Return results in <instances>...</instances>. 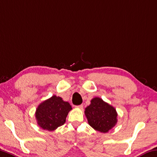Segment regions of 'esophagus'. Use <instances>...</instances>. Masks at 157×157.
Here are the masks:
<instances>
[{
  "label": "esophagus",
  "instance_id": "esophagus-1",
  "mask_svg": "<svg viewBox=\"0 0 157 157\" xmlns=\"http://www.w3.org/2000/svg\"><path fill=\"white\" fill-rule=\"evenodd\" d=\"M76 108H79V109H82L83 108V105H76L75 106Z\"/></svg>",
  "mask_w": 157,
  "mask_h": 157
}]
</instances>
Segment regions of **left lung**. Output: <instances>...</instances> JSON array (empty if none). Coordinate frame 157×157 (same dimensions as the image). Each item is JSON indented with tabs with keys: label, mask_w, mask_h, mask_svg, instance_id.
<instances>
[{
	"label": "left lung",
	"mask_w": 157,
	"mask_h": 157,
	"mask_svg": "<svg viewBox=\"0 0 157 157\" xmlns=\"http://www.w3.org/2000/svg\"><path fill=\"white\" fill-rule=\"evenodd\" d=\"M84 114L92 128L101 133H107L117 122V113L115 108L98 97L91 101Z\"/></svg>",
	"instance_id": "1"
}]
</instances>
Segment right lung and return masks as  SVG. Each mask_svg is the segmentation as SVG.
I'll list each match as a JSON object with an SVG mask.
<instances>
[{"label": "right lung", "instance_id": "right-lung-1", "mask_svg": "<svg viewBox=\"0 0 157 157\" xmlns=\"http://www.w3.org/2000/svg\"><path fill=\"white\" fill-rule=\"evenodd\" d=\"M72 107L61 97L52 96L38 105L36 111L37 123L40 128L54 131L66 122V117Z\"/></svg>", "mask_w": 157, "mask_h": 157}]
</instances>
